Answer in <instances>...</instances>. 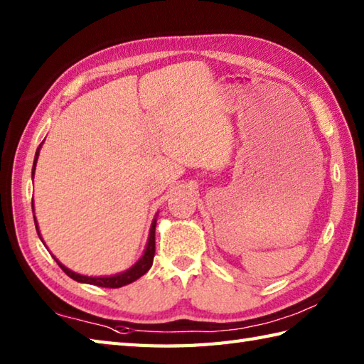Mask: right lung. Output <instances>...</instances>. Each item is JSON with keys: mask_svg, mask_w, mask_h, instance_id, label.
<instances>
[{"mask_svg": "<svg viewBox=\"0 0 364 364\" xmlns=\"http://www.w3.org/2000/svg\"><path fill=\"white\" fill-rule=\"evenodd\" d=\"M43 144V142H42ZM42 144L38 145V149L36 151V158H34V166H33V176H34V172H36V164H37V158H38V151H41V146ZM33 210H34V202H33ZM34 223H36V230H37V235L38 237L42 239L41 236V231H38V227H37V220H36V215H34ZM154 230H156V219L153 220L151 227H150V235H149V242H146V247L144 250V255L141 258H139V261L136 262L134 266H131L128 270H125V272H120V274H115V275H111V277H87V275H81V274H76L73 272V270L67 269L63 262H59L56 258V262L59 264V267L64 270V272L73 278L75 282H80V283H89V284H95V286H100V288H122V286L125 284H129L136 282L137 278H141L144 274L149 272V269L151 267L153 264V258H154ZM43 242V241H42Z\"/></svg>", "mask_w": 364, "mask_h": 364, "instance_id": "right-lung-1", "label": "right lung"}]
</instances>
